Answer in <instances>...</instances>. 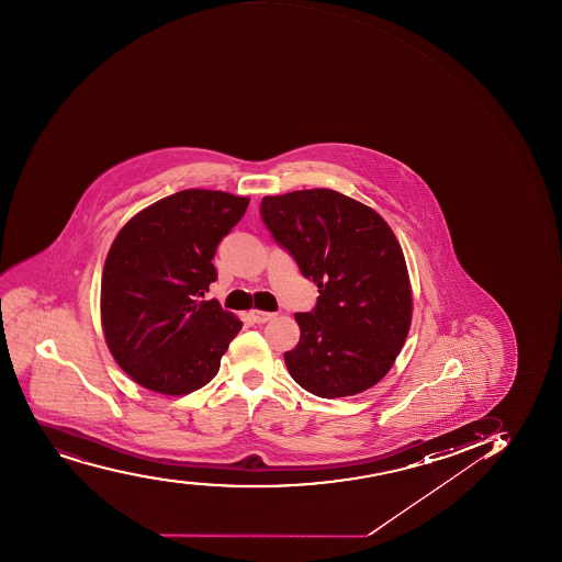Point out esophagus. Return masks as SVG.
<instances>
[{
	"label": "esophagus",
	"instance_id": "obj_1",
	"mask_svg": "<svg viewBox=\"0 0 562 562\" xmlns=\"http://www.w3.org/2000/svg\"><path fill=\"white\" fill-rule=\"evenodd\" d=\"M250 318H252V323L255 324H266L269 323L271 318H274V313L258 312V310H252V312H250Z\"/></svg>",
	"mask_w": 562,
	"mask_h": 562
}]
</instances>
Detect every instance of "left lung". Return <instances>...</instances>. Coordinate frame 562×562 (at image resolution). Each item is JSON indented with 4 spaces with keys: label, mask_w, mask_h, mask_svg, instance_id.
<instances>
[{
    "label": "left lung",
    "mask_w": 562,
    "mask_h": 562,
    "mask_svg": "<svg viewBox=\"0 0 562 562\" xmlns=\"http://www.w3.org/2000/svg\"><path fill=\"white\" fill-rule=\"evenodd\" d=\"M260 216L318 288L312 312L295 315L301 340L284 356L291 378L326 400L379 383L400 356L412 317L405 256L389 223L329 189L266 195Z\"/></svg>",
    "instance_id": "8db88e82"
}]
</instances>
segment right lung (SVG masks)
<instances>
[{
	"instance_id": "obj_1",
	"label": "right lung",
	"mask_w": 562,
	"mask_h": 562,
	"mask_svg": "<svg viewBox=\"0 0 562 562\" xmlns=\"http://www.w3.org/2000/svg\"><path fill=\"white\" fill-rule=\"evenodd\" d=\"M247 205L220 190H181L121 228L102 272V328L135 383L183 395L216 375L244 324L201 296L216 282L217 245Z\"/></svg>"
}]
</instances>
